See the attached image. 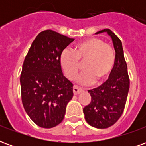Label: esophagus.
<instances>
[{"label": "esophagus", "mask_w": 146, "mask_h": 146, "mask_svg": "<svg viewBox=\"0 0 146 146\" xmlns=\"http://www.w3.org/2000/svg\"><path fill=\"white\" fill-rule=\"evenodd\" d=\"M73 92L74 95H79V94H80V93H82L84 91H83L82 89L79 88H77V87L75 86V87H73Z\"/></svg>", "instance_id": "1"}]
</instances>
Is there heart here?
Instances as JSON below:
<instances>
[{
    "mask_svg": "<svg viewBox=\"0 0 146 146\" xmlns=\"http://www.w3.org/2000/svg\"><path fill=\"white\" fill-rule=\"evenodd\" d=\"M80 62H84L85 70L76 78V83L88 85L96 80L101 82L107 78L114 66L115 54L112 47L101 39L88 38L75 45L73 51L66 48L62 52L61 66L68 79H74L77 75Z\"/></svg>",
    "mask_w": 146,
    "mask_h": 146,
    "instance_id": "b5f03b06",
    "label": "heart"
}]
</instances>
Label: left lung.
I'll return each mask as SVG.
<instances>
[{"label": "left lung", "mask_w": 146, "mask_h": 146, "mask_svg": "<svg viewBox=\"0 0 146 146\" xmlns=\"http://www.w3.org/2000/svg\"><path fill=\"white\" fill-rule=\"evenodd\" d=\"M113 40L116 52L115 63L109 79L96 88L89 90L92 101L83 109L87 123L99 129L110 127L122 115L130 88L127 66L123 55L122 43L112 30L104 29Z\"/></svg>", "instance_id": "obj_1"}]
</instances>
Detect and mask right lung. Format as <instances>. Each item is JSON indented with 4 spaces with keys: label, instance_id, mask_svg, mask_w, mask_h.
<instances>
[{
    "label": "right lung",
    "instance_id": "add662e5",
    "mask_svg": "<svg viewBox=\"0 0 146 146\" xmlns=\"http://www.w3.org/2000/svg\"><path fill=\"white\" fill-rule=\"evenodd\" d=\"M73 40L53 30L42 31L25 58L20 76L22 102L27 115L40 127L59 124L73 98V84L62 73L60 56Z\"/></svg>",
    "mask_w": 146,
    "mask_h": 146
}]
</instances>
